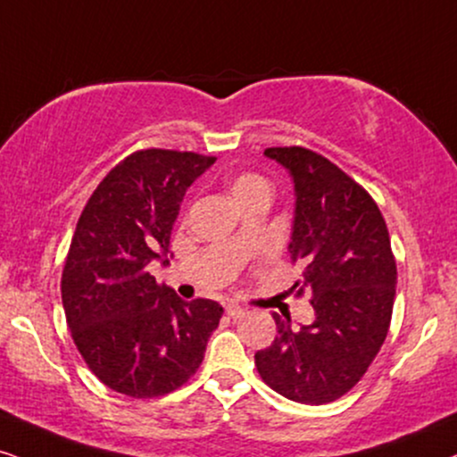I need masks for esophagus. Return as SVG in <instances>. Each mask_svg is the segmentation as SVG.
<instances>
[{
    "label": "esophagus",
    "mask_w": 457,
    "mask_h": 457,
    "mask_svg": "<svg viewBox=\"0 0 457 457\" xmlns=\"http://www.w3.org/2000/svg\"><path fill=\"white\" fill-rule=\"evenodd\" d=\"M225 314H228L229 319H242V316H245L246 312H245V308H240V305L229 303V305H225Z\"/></svg>",
    "instance_id": "obj_1"
}]
</instances>
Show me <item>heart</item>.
<instances>
[{
	"instance_id": "obj_1",
	"label": "heart",
	"mask_w": 457,
	"mask_h": 457,
	"mask_svg": "<svg viewBox=\"0 0 457 457\" xmlns=\"http://www.w3.org/2000/svg\"><path fill=\"white\" fill-rule=\"evenodd\" d=\"M259 192H270V183L265 181L263 177L253 175V172H246V175H238L232 181V195L236 202H242L248 195L259 194Z\"/></svg>"
}]
</instances>
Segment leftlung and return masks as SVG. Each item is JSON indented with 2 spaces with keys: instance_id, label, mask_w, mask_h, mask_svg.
<instances>
[{
  "instance_id": "obj_1",
  "label": "left lung",
  "mask_w": 457,
  "mask_h": 457,
  "mask_svg": "<svg viewBox=\"0 0 457 457\" xmlns=\"http://www.w3.org/2000/svg\"><path fill=\"white\" fill-rule=\"evenodd\" d=\"M295 187L288 242L308 291L312 325L291 328L274 314L278 335L255 354L262 379L303 405H325L354 388L388 335L396 262L386 221L371 195L342 169L305 147H270Z\"/></svg>"
}]
</instances>
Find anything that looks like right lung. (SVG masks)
<instances>
[{"label":"right lung","instance_id":"1","mask_svg":"<svg viewBox=\"0 0 457 457\" xmlns=\"http://www.w3.org/2000/svg\"><path fill=\"white\" fill-rule=\"evenodd\" d=\"M211 155L141 149L99 183L79 215L62 270L67 325L86 365L132 398L164 396L198 371L223 308L183 302L147 265H169L170 232L187 187Z\"/></svg>","mask_w":457,"mask_h":457}]
</instances>
